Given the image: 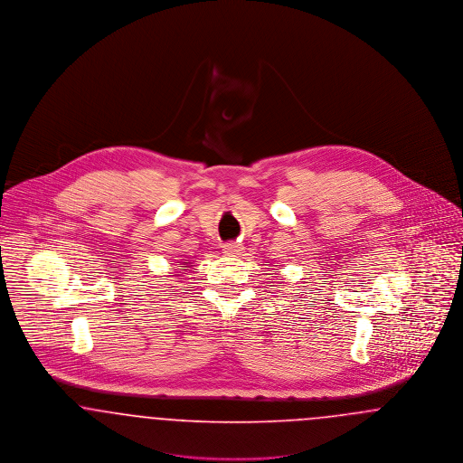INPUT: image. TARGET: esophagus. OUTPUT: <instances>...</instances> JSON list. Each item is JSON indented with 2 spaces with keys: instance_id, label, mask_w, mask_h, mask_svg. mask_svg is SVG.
I'll list each match as a JSON object with an SVG mask.
<instances>
[{
  "instance_id": "obj_1",
  "label": "esophagus",
  "mask_w": 463,
  "mask_h": 463,
  "mask_svg": "<svg viewBox=\"0 0 463 463\" xmlns=\"http://www.w3.org/2000/svg\"><path fill=\"white\" fill-rule=\"evenodd\" d=\"M222 250H223V253H225V255L234 257V255H240L241 246H240V244H236V242H227V244H223V246H222Z\"/></svg>"
}]
</instances>
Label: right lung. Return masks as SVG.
I'll list each match as a JSON object with an SVG mask.
<instances>
[{
    "label": "right lung",
    "mask_w": 463,
    "mask_h": 463,
    "mask_svg": "<svg viewBox=\"0 0 463 463\" xmlns=\"http://www.w3.org/2000/svg\"><path fill=\"white\" fill-rule=\"evenodd\" d=\"M187 264H189V262H184V265H187Z\"/></svg>",
    "instance_id": "obj_1"
}]
</instances>
